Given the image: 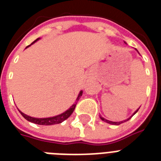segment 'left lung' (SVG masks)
<instances>
[{"label": "left lung", "instance_id": "8db88e82", "mask_svg": "<svg viewBox=\"0 0 161 161\" xmlns=\"http://www.w3.org/2000/svg\"><path fill=\"white\" fill-rule=\"evenodd\" d=\"M138 110H139V108H138L137 110H136V111H135V113H134V114H136V113L138 112ZM133 114V115H134ZM132 115V116H133ZM132 116H131V117H132ZM99 117H100V119L102 120H103V121H104V122H106V123H108V124H110V125H120V124H122V123H124V122H125V121H127V120H129L130 119V118H129V119H128L127 120H124V121H120V122H113V121H109V120H108V119H104V118H103V117H101V116H99Z\"/></svg>", "mask_w": 161, "mask_h": 161}]
</instances>
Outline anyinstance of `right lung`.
Masks as SVG:
<instances>
[{
    "label": "right lung",
    "mask_w": 161,
    "mask_h": 161,
    "mask_svg": "<svg viewBox=\"0 0 161 161\" xmlns=\"http://www.w3.org/2000/svg\"><path fill=\"white\" fill-rule=\"evenodd\" d=\"M40 38H37L36 39L35 41L32 42L31 44H33L34 42H36L37 40H39ZM31 45H29V46H31ZM28 46V47H29ZM83 94V91H80V93L78 94V98L76 99V101H78L79 100V98H80L81 96ZM76 104H77V102H75V103H73V105L71 106L69 108H68L67 111H65L64 113L63 114H61L59 115H57V116H54V117H49V118H34V117H31V116H28V115L25 114L21 112L19 110V112L21 113V114L23 116L26 120H28L31 123H34V124H36V125H57V124H60V123L63 122L64 120H66L68 119L69 116H70L73 112L74 111L75 109V107H76Z\"/></svg>",
    "instance_id": "add662e5"
}]
</instances>
